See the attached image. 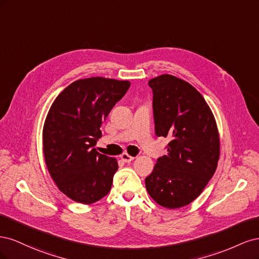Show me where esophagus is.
Instances as JSON below:
<instances>
[{"mask_svg":"<svg viewBox=\"0 0 259 259\" xmlns=\"http://www.w3.org/2000/svg\"><path fill=\"white\" fill-rule=\"evenodd\" d=\"M121 159H122L125 163H130V162H132L133 160H134V158H133V156H131V155H128L127 153H123V154L121 155Z\"/></svg>","mask_w":259,"mask_h":259,"instance_id":"esophagus-1","label":"esophagus"}]
</instances>
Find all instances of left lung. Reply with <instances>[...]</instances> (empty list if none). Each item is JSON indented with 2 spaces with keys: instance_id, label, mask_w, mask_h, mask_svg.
I'll return each instance as SVG.
<instances>
[{
  "instance_id": "obj_1",
  "label": "left lung",
  "mask_w": 259,
  "mask_h": 259,
  "mask_svg": "<svg viewBox=\"0 0 259 259\" xmlns=\"http://www.w3.org/2000/svg\"><path fill=\"white\" fill-rule=\"evenodd\" d=\"M158 137H167V154L156 161L146 188L158 204L178 208L197 199L219 159L217 125L206 101L192 85L163 74L149 81Z\"/></svg>"
}]
</instances>
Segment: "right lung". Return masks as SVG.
I'll return each mask as SVG.
<instances>
[{"instance_id": "obj_1", "label": "right lung", "mask_w": 259, "mask_h": 259, "mask_svg": "<svg viewBox=\"0 0 259 259\" xmlns=\"http://www.w3.org/2000/svg\"><path fill=\"white\" fill-rule=\"evenodd\" d=\"M128 81L105 77L77 80L53 103L43 128L49 171L61 192L92 204L110 191L117 162L93 148L111 109L130 89Z\"/></svg>"}]
</instances>
